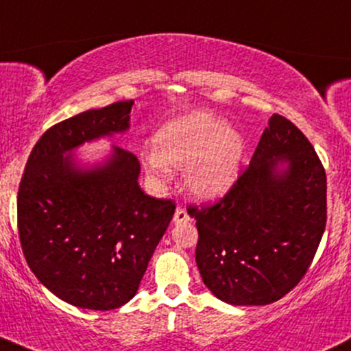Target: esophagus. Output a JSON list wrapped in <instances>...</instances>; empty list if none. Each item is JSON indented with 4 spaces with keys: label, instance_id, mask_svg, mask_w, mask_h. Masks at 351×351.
Returning a JSON list of instances; mask_svg holds the SVG:
<instances>
[{
    "label": "esophagus",
    "instance_id": "esophagus-1",
    "mask_svg": "<svg viewBox=\"0 0 351 351\" xmlns=\"http://www.w3.org/2000/svg\"><path fill=\"white\" fill-rule=\"evenodd\" d=\"M190 221V215L187 213V210L184 206H177L176 213H174V223L176 224H182Z\"/></svg>",
    "mask_w": 351,
    "mask_h": 351
}]
</instances>
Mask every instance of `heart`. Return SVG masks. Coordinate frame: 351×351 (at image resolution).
I'll return each mask as SVG.
<instances>
[{"label": "heart", "mask_w": 351, "mask_h": 351, "mask_svg": "<svg viewBox=\"0 0 351 351\" xmlns=\"http://www.w3.org/2000/svg\"><path fill=\"white\" fill-rule=\"evenodd\" d=\"M242 153V136L223 119L210 112H192L156 133L154 148L143 153V166L156 180L171 179L169 166L184 169L189 192L202 200H213L234 182Z\"/></svg>", "instance_id": "b5f03b06"}]
</instances>
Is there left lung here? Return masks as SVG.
<instances>
[{"label":"left lung","mask_w":351,"mask_h":351,"mask_svg":"<svg viewBox=\"0 0 351 351\" xmlns=\"http://www.w3.org/2000/svg\"><path fill=\"white\" fill-rule=\"evenodd\" d=\"M187 211L197 219L195 261L206 288L229 304H270L300 283L317 252L326 169L304 133L275 114L224 197Z\"/></svg>","instance_id":"obj_1"}]
</instances>
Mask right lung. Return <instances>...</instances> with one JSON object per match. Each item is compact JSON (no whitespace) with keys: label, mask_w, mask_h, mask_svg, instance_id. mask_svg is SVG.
<instances>
[{"label":"right lung","mask_w":351,"mask_h":351,"mask_svg":"<svg viewBox=\"0 0 351 351\" xmlns=\"http://www.w3.org/2000/svg\"><path fill=\"white\" fill-rule=\"evenodd\" d=\"M133 101L86 110L36 143L17 192L21 247L42 285L76 308L110 311L135 296L176 203L146 195L140 161L114 146L104 166L81 171L70 156L84 141L125 132Z\"/></svg>","instance_id":"obj_1"}]
</instances>
